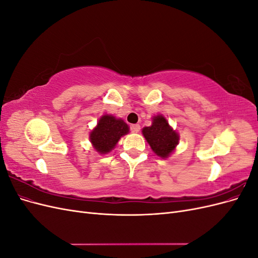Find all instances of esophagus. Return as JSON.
I'll use <instances>...</instances> for the list:
<instances>
[{
	"label": "esophagus",
	"instance_id": "esophagus-1",
	"mask_svg": "<svg viewBox=\"0 0 258 258\" xmlns=\"http://www.w3.org/2000/svg\"><path fill=\"white\" fill-rule=\"evenodd\" d=\"M140 129H141V127H140L139 123H136V124H132L131 126V131L135 132V134H138V132L140 131Z\"/></svg>",
	"mask_w": 258,
	"mask_h": 258
}]
</instances>
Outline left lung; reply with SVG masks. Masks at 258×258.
<instances>
[{"mask_svg":"<svg viewBox=\"0 0 258 258\" xmlns=\"http://www.w3.org/2000/svg\"><path fill=\"white\" fill-rule=\"evenodd\" d=\"M142 135L153 152L163 159L168 158L175 151L179 141L176 130L170 126L162 114L153 117L152 124L142 129Z\"/></svg>","mask_w":258,"mask_h":258,"instance_id":"obj_1","label":"left lung"}]
</instances>
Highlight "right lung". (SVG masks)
Wrapping results in <instances>:
<instances>
[{
  "instance_id": "1",
  "label": "right lung",
  "mask_w": 258,
  "mask_h": 258,
  "mask_svg": "<svg viewBox=\"0 0 258 258\" xmlns=\"http://www.w3.org/2000/svg\"><path fill=\"white\" fill-rule=\"evenodd\" d=\"M129 129L122 118L104 114L99 118L97 126L90 131V143L97 153L105 155L114 150L121 137L129 134Z\"/></svg>"
}]
</instances>
